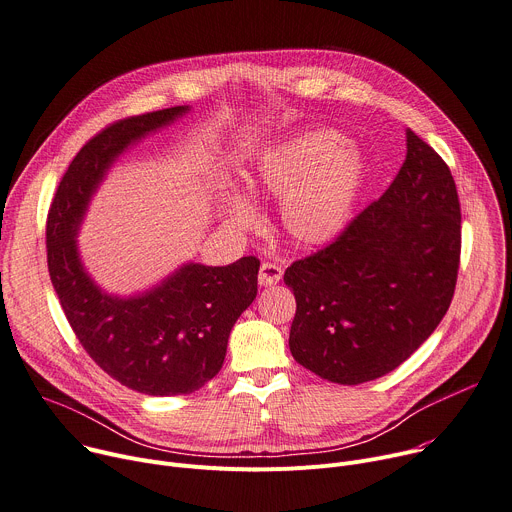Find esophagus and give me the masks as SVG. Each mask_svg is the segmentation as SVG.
<instances>
[{
	"label": "esophagus",
	"instance_id": "obj_1",
	"mask_svg": "<svg viewBox=\"0 0 512 512\" xmlns=\"http://www.w3.org/2000/svg\"><path fill=\"white\" fill-rule=\"evenodd\" d=\"M282 278V268L272 262H262L258 272V285L260 287H272Z\"/></svg>",
	"mask_w": 512,
	"mask_h": 512
}]
</instances>
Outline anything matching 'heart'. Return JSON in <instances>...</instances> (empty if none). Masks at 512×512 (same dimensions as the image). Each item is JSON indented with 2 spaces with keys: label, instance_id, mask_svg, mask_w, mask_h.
Masks as SVG:
<instances>
[{
  "label": "heart",
  "instance_id": "heart-1",
  "mask_svg": "<svg viewBox=\"0 0 512 512\" xmlns=\"http://www.w3.org/2000/svg\"><path fill=\"white\" fill-rule=\"evenodd\" d=\"M368 177V158L342 132L309 128L262 150L248 189L254 197L280 199V225L291 242L319 248L350 225ZM221 213L240 232L258 221L256 205L242 193H227Z\"/></svg>",
  "mask_w": 512,
  "mask_h": 512
}]
</instances>
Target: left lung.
<instances>
[{
    "label": "left lung",
    "instance_id": "left-lung-1",
    "mask_svg": "<svg viewBox=\"0 0 512 512\" xmlns=\"http://www.w3.org/2000/svg\"><path fill=\"white\" fill-rule=\"evenodd\" d=\"M462 213L441 156L407 130V158L384 195L333 244L293 262V358L337 384L401 366L435 331L458 280Z\"/></svg>",
    "mask_w": 512,
    "mask_h": 512
}]
</instances>
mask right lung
Segmentation results:
<instances>
[{
  "label": "right lung",
  "mask_w": 512,
  "mask_h": 512,
  "mask_svg": "<svg viewBox=\"0 0 512 512\" xmlns=\"http://www.w3.org/2000/svg\"><path fill=\"white\" fill-rule=\"evenodd\" d=\"M189 111L144 113L91 138L69 164L46 221L50 280L81 346L111 378L150 396L191 394L221 370L232 327L256 299L260 262H185L154 287L120 297L91 278L77 236L113 162Z\"/></svg>",
  "instance_id": "add662e5"
}]
</instances>
